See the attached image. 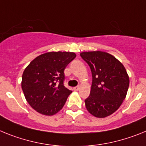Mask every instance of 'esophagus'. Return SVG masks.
<instances>
[{
    "label": "esophagus",
    "mask_w": 146,
    "mask_h": 146,
    "mask_svg": "<svg viewBox=\"0 0 146 146\" xmlns=\"http://www.w3.org/2000/svg\"><path fill=\"white\" fill-rule=\"evenodd\" d=\"M79 86H76V87H73V90H74L75 91H78V90H79Z\"/></svg>",
    "instance_id": "1"
}]
</instances>
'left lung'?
<instances>
[{"instance_id":"left-lung-1","label":"left lung","mask_w":146,"mask_h":146,"mask_svg":"<svg viewBox=\"0 0 146 146\" xmlns=\"http://www.w3.org/2000/svg\"><path fill=\"white\" fill-rule=\"evenodd\" d=\"M80 56L90 68L92 82L85 99L87 111L96 117L113 114L127 94L129 78L123 64L106 52H82Z\"/></svg>"}]
</instances>
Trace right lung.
Segmentation results:
<instances>
[{"label": "right lung", "mask_w": 146, "mask_h": 146, "mask_svg": "<svg viewBox=\"0 0 146 146\" xmlns=\"http://www.w3.org/2000/svg\"><path fill=\"white\" fill-rule=\"evenodd\" d=\"M76 55L52 51L38 56L24 70L22 90L29 105L44 115L60 111L72 92L64 86V70Z\"/></svg>", "instance_id": "obj_1"}]
</instances>
